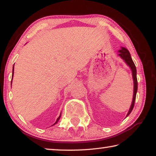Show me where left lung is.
<instances>
[{
	"mask_svg": "<svg viewBox=\"0 0 156 156\" xmlns=\"http://www.w3.org/2000/svg\"><path fill=\"white\" fill-rule=\"evenodd\" d=\"M120 54L119 56L125 60L126 64H127L129 67H131V71H132V74H133V82H134V91H133V101H132L131 106L130 107V109H129V112L127 113L126 116H128L130 114L132 110L133 109L134 105H135V100H136V93L137 90H138V80H137V76H136V67L135 66V64L132 60L131 57V54L129 51L126 48H124L122 47V49L120 50Z\"/></svg>",
	"mask_w": 156,
	"mask_h": 156,
	"instance_id": "obj_1",
	"label": "left lung"
}]
</instances>
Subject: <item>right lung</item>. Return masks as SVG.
Wrapping results in <instances>:
<instances>
[{"label":"right lung","mask_w":156,"mask_h":156,"mask_svg":"<svg viewBox=\"0 0 156 156\" xmlns=\"http://www.w3.org/2000/svg\"><path fill=\"white\" fill-rule=\"evenodd\" d=\"M13 74H14V67H13V69H12V78H13ZM12 82H11V84H12ZM60 115H60V116H59V117L57 118V120H56V122H55V123H54V125H55V124H56V123L58 122V120H59V119H60Z\"/></svg>","instance_id":"1"}]
</instances>
